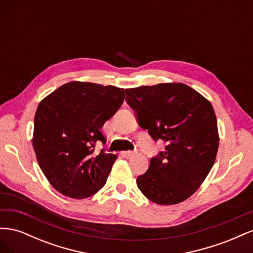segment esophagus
Segmentation results:
<instances>
[{
  "instance_id": "esophagus-1",
  "label": "esophagus",
  "mask_w": 253,
  "mask_h": 253,
  "mask_svg": "<svg viewBox=\"0 0 253 253\" xmlns=\"http://www.w3.org/2000/svg\"><path fill=\"white\" fill-rule=\"evenodd\" d=\"M135 154H136V152H134V151H124V152H121V155L124 156V157H126V158L131 157V156H133Z\"/></svg>"
}]
</instances>
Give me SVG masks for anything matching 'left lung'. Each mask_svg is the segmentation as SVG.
<instances>
[{
	"label": "left lung",
	"mask_w": 253,
	"mask_h": 253,
	"mask_svg": "<svg viewBox=\"0 0 253 253\" xmlns=\"http://www.w3.org/2000/svg\"><path fill=\"white\" fill-rule=\"evenodd\" d=\"M137 124L165 150L151 158L136 179L142 194L158 205L181 203L200 188L218 149L217 121L211 103L182 83L126 89Z\"/></svg>",
	"instance_id": "1"
}]
</instances>
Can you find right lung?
I'll use <instances>...</instances> for the list:
<instances>
[{
    "instance_id": "add662e5",
    "label": "right lung",
    "mask_w": 253,
    "mask_h": 253,
    "mask_svg": "<svg viewBox=\"0 0 253 253\" xmlns=\"http://www.w3.org/2000/svg\"><path fill=\"white\" fill-rule=\"evenodd\" d=\"M124 98L116 86L70 82L40 102L33 145L42 172L60 193L82 200L105 185L117 157L95 147L105 142L100 128Z\"/></svg>"
}]
</instances>
